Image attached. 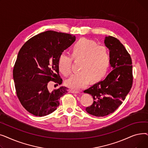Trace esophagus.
Returning a JSON list of instances; mask_svg holds the SVG:
<instances>
[{
  "label": "esophagus",
  "instance_id": "esophagus-1",
  "mask_svg": "<svg viewBox=\"0 0 148 148\" xmlns=\"http://www.w3.org/2000/svg\"><path fill=\"white\" fill-rule=\"evenodd\" d=\"M69 92L72 93V94H78L79 93L78 91H75V90H70Z\"/></svg>",
  "mask_w": 148,
  "mask_h": 148
}]
</instances>
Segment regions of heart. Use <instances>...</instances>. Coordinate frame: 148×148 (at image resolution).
I'll list each match as a JSON object with an SVG mask.
<instances>
[{
  "instance_id": "obj_1",
  "label": "heart",
  "mask_w": 148,
  "mask_h": 148,
  "mask_svg": "<svg viewBox=\"0 0 148 148\" xmlns=\"http://www.w3.org/2000/svg\"><path fill=\"white\" fill-rule=\"evenodd\" d=\"M73 59L81 60L79 71L70 76L65 81L69 88L79 90L85 87L89 81L95 83L101 80L107 74L110 64V53L107 47L92 40L82 38L71 49V56L64 53L60 54L58 66L60 73L68 76L71 70Z\"/></svg>"
}]
</instances>
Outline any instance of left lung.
<instances>
[{"label": "left lung", "mask_w": 148, "mask_h": 148, "mask_svg": "<svg viewBox=\"0 0 148 148\" xmlns=\"http://www.w3.org/2000/svg\"><path fill=\"white\" fill-rule=\"evenodd\" d=\"M104 44L110 50L113 71L104 80L84 90L94 99L86 111L97 117L107 116L117 109L131 90L133 80L132 60L125 47L111 36H106Z\"/></svg>", "instance_id": "obj_1"}]
</instances>
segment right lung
<instances>
[{
    "label": "right lung",
    "instance_id": "add662e5",
    "mask_svg": "<svg viewBox=\"0 0 148 148\" xmlns=\"http://www.w3.org/2000/svg\"><path fill=\"white\" fill-rule=\"evenodd\" d=\"M75 38L73 35L48 30L29 39L20 50L13 79L19 101L31 114L51 113L59 106L60 98L68 92L65 86L49 91L47 84L50 81L62 84L58 59Z\"/></svg>",
    "mask_w": 148,
    "mask_h": 148
}]
</instances>
